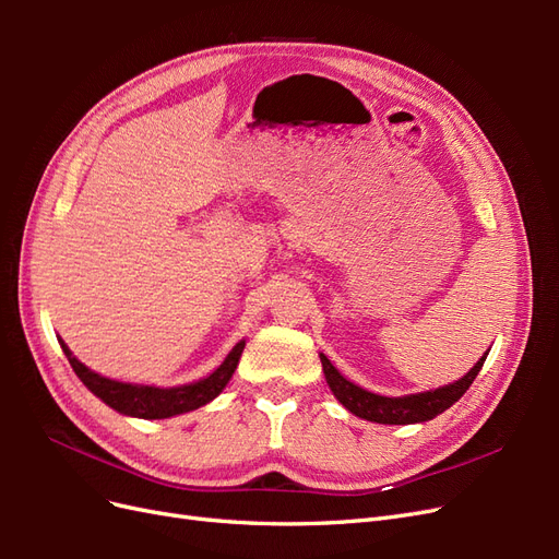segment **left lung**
Masks as SVG:
<instances>
[{"label":"left lung","instance_id":"obj_1","mask_svg":"<svg viewBox=\"0 0 559 559\" xmlns=\"http://www.w3.org/2000/svg\"><path fill=\"white\" fill-rule=\"evenodd\" d=\"M487 354L489 352L483 354L478 364L473 366L464 378L454 380L445 386L429 389V392H419V394H408V396H380V394L368 392V389L354 384L337 373V368L324 357V354H319V359L333 396L341 401L352 415L368 421H378V425H417V421H429L436 415H441L443 411L450 408L452 403H456L464 396L466 389L480 373Z\"/></svg>","mask_w":559,"mask_h":559}]
</instances>
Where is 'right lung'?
Here are the masks:
<instances>
[{"label":"right lung","instance_id":"1","mask_svg":"<svg viewBox=\"0 0 559 559\" xmlns=\"http://www.w3.org/2000/svg\"><path fill=\"white\" fill-rule=\"evenodd\" d=\"M60 347L64 352L67 361L72 364L79 380L86 384L99 401H105L109 408H114L121 415H128V417L167 419L175 415L191 413V411L200 408V405L214 401L218 394L224 392V386L233 378L235 368H238V361H240L242 349H245V341L235 345L228 352V357L222 361V366L212 370L207 378L189 382V384H179V386H154V384H134V382L111 380V378L95 373V370H91L88 366H83L74 357L72 349L64 345V341H60Z\"/></svg>","mask_w":559,"mask_h":559}]
</instances>
